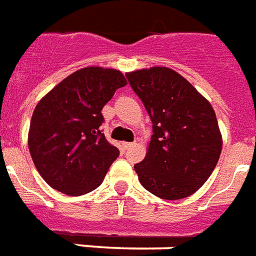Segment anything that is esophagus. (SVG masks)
<instances>
[{
	"instance_id": "obj_1",
	"label": "esophagus",
	"mask_w": 256,
	"mask_h": 256,
	"mask_svg": "<svg viewBox=\"0 0 256 256\" xmlns=\"http://www.w3.org/2000/svg\"><path fill=\"white\" fill-rule=\"evenodd\" d=\"M124 149H130L132 146H134V142H123L122 144Z\"/></svg>"
}]
</instances>
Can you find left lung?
<instances>
[{"label":"left lung","mask_w":256,"mask_h":256,"mask_svg":"<svg viewBox=\"0 0 256 256\" xmlns=\"http://www.w3.org/2000/svg\"><path fill=\"white\" fill-rule=\"evenodd\" d=\"M153 123L144 162L134 166L153 196L175 200L194 194L217 166L222 136L212 104L166 66L126 73Z\"/></svg>","instance_id":"8db88e82"}]
</instances>
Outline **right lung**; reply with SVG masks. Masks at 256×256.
<instances>
[{"mask_svg":"<svg viewBox=\"0 0 256 256\" xmlns=\"http://www.w3.org/2000/svg\"><path fill=\"white\" fill-rule=\"evenodd\" d=\"M128 84L122 72L82 68L56 85L32 114L28 148L47 184L78 196L102 184L118 148L100 130L102 110L115 90Z\"/></svg>","mask_w":256,"mask_h":256,"instance_id":"1","label":"right lung"}]
</instances>
